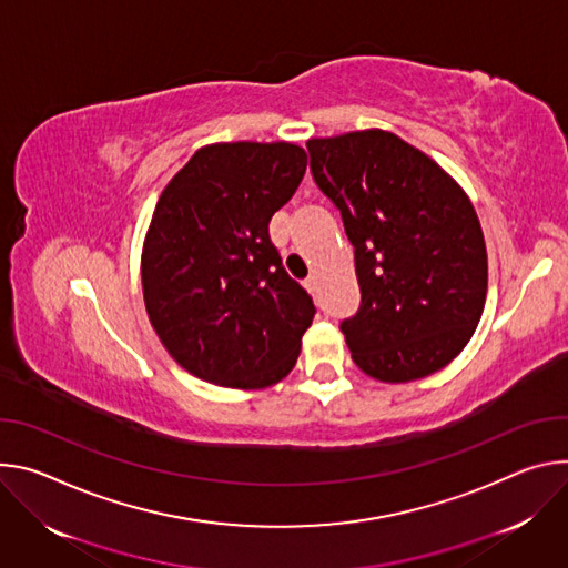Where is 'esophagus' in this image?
<instances>
[{
	"instance_id": "esophagus-1",
	"label": "esophagus",
	"mask_w": 568,
	"mask_h": 568,
	"mask_svg": "<svg viewBox=\"0 0 568 568\" xmlns=\"http://www.w3.org/2000/svg\"><path fill=\"white\" fill-rule=\"evenodd\" d=\"M304 288H306L308 293H316V291H318V280H316V275H308V277L304 280Z\"/></svg>"
}]
</instances>
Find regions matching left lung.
<instances>
[{"instance_id":"obj_1","label":"left lung","mask_w":568,"mask_h":568,"mask_svg":"<svg viewBox=\"0 0 568 568\" xmlns=\"http://www.w3.org/2000/svg\"><path fill=\"white\" fill-rule=\"evenodd\" d=\"M311 173L354 245L361 306L341 323L372 379L406 384L452 363L487 295V250L463 186L388 131L306 142Z\"/></svg>"}]
</instances>
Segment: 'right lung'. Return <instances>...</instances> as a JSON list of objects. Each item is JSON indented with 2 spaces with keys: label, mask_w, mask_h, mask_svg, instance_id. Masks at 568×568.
<instances>
[{
  "label": "right lung",
  "mask_w": 568,
  "mask_h": 568,
  "mask_svg": "<svg viewBox=\"0 0 568 568\" xmlns=\"http://www.w3.org/2000/svg\"><path fill=\"white\" fill-rule=\"evenodd\" d=\"M306 171L288 142L199 149L164 186L144 250L149 321L203 382L260 390L293 369L316 306L284 271L268 223Z\"/></svg>",
  "instance_id": "1"
}]
</instances>
